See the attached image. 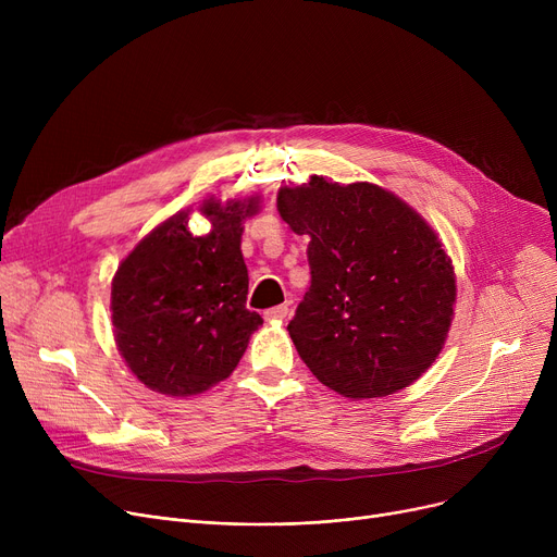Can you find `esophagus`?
<instances>
[{
	"mask_svg": "<svg viewBox=\"0 0 557 557\" xmlns=\"http://www.w3.org/2000/svg\"><path fill=\"white\" fill-rule=\"evenodd\" d=\"M286 315H288V305H280V307L263 311V318L267 320H286Z\"/></svg>",
	"mask_w": 557,
	"mask_h": 557,
	"instance_id": "obj_1",
	"label": "esophagus"
}]
</instances>
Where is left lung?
Returning <instances> with one entry per match:
<instances>
[{
    "label": "left lung",
    "instance_id": "obj_1",
    "mask_svg": "<svg viewBox=\"0 0 557 557\" xmlns=\"http://www.w3.org/2000/svg\"><path fill=\"white\" fill-rule=\"evenodd\" d=\"M277 212L309 237L311 286L286 330L318 382L349 399L418 382L443 352L456 305L437 232L384 187L323 175L280 187Z\"/></svg>",
    "mask_w": 557,
    "mask_h": 557
}]
</instances>
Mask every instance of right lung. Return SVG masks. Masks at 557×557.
Returning <instances> with one entry per match:
<instances>
[{
	"label": "right lung",
	"instance_id": "1",
	"mask_svg": "<svg viewBox=\"0 0 557 557\" xmlns=\"http://www.w3.org/2000/svg\"><path fill=\"white\" fill-rule=\"evenodd\" d=\"M261 196L205 198L196 212L210 232H189L181 210L122 259L112 277L114 345L139 382L160 395L210 391L239 366L261 315L246 309L244 223Z\"/></svg>",
	"mask_w": 557,
	"mask_h": 557
}]
</instances>
